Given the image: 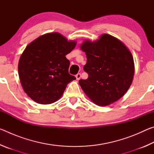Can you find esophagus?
I'll use <instances>...</instances> for the list:
<instances>
[{
  "label": "esophagus",
  "mask_w": 154,
  "mask_h": 154,
  "mask_svg": "<svg viewBox=\"0 0 154 154\" xmlns=\"http://www.w3.org/2000/svg\"><path fill=\"white\" fill-rule=\"evenodd\" d=\"M75 77H76L77 80H79L80 78H81V74L80 73H77L76 75H75Z\"/></svg>",
  "instance_id": "obj_1"
}]
</instances>
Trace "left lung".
<instances>
[{
  "label": "left lung",
  "mask_w": 154,
  "mask_h": 154,
  "mask_svg": "<svg viewBox=\"0 0 154 154\" xmlns=\"http://www.w3.org/2000/svg\"><path fill=\"white\" fill-rule=\"evenodd\" d=\"M86 55L83 70L87 79L79 83L94 103L104 106L121 98L132 84L134 74V59L120 40L109 34L98 40H85L80 46Z\"/></svg>",
  "instance_id": "obj_1"
}]
</instances>
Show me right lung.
<instances>
[{"instance_id": "1", "label": "right lung", "mask_w": 154, "mask_h": 154, "mask_svg": "<svg viewBox=\"0 0 154 154\" xmlns=\"http://www.w3.org/2000/svg\"><path fill=\"white\" fill-rule=\"evenodd\" d=\"M77 45L58 32L47 33L28 44L20 56L18 74L25 93L36 103L49 105L58 100L69 82L66 55Z\"/></svg>"}]
</instances>
